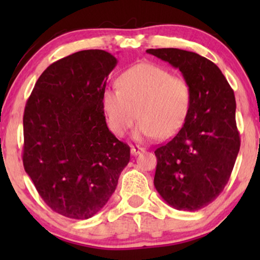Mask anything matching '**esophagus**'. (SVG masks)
I'll return each instance as SVG.
<instances>
[{"mask_svg":"<svg viewBox=\"0 0 260 260\" xmlns=\"http://www.w3.org/2000/svg\"><path fill=\"white\" fill-rule=\"evenodd\" d=\"M144 150H145V149L140 147V145H131V154H133V155H137V154H140V152L144 151Z\"/></svg>","mask_w":260,"mask_h":260,"instance_id":"obj_1","label":"esophagus"}]
</instances>
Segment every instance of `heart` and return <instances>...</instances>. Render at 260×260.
Here are the masks:
<instances>
[{
	"label": "heart",
	"mask_w": 260,
	"mask_h": 260,
	"mask_svg": "<svg viewBox=\"0 0 260 260\" xmlns=\"http://www.w3.org/2000/svg\"><path fill=\"white\" fill-rule=\"evenodd\" d=\"M118 87H106L102 106L111 131L123 136L136 118L137 141L158 136L166 140L183 126L189 112L191 90L182 77L150 62L131 66L120 74ZM138 113H136V111Z\"/></svg>",
	"instance_id": "1"
}]
</instances>
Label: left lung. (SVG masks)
I'll return each mask as SVG.
<instances>
[{"label": "left lung", "mask_w": 260, "mask_h": 260, "mask_svg": "<svg viewBox=\"0 0 260 260\" xmlns=\"http://www.w3.org/2000/svg\"><path fill=\"white\" fill-rule=\"evenodd\" d=\"M147 53L179 69L191 90L183 126L155 150V188L172 207L199 211L223 190L239 152L234 92L219 67L197 53L177 48Z\"/></svg>", "instance_id": "8db88e82"}]
</instances>
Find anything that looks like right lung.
<instances>
[{
    "instance_id": "add662e5",
    "label": "right lung",
    "mask_w": 260,
    "mask_h": 260,
    "mask_svg": "<svg viewBox=\"0 0 260 260\" xmlns=\"http://www.w3.org/2000/svg\"><path fill=\"white\" fill-rule=\"evenodd\" d=\"M117 59L102 49L73 53L39 78L23 113V167L53 211L92 218L115 191L130 147L106 125L102 93Z\"/></svg>"
}]
</instances>
